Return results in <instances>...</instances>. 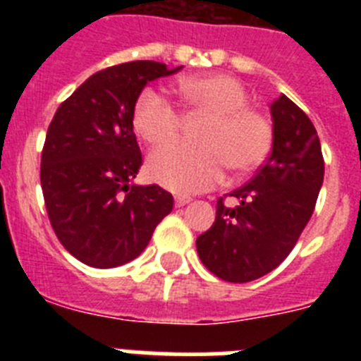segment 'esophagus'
<instances>
[{
	"mask_svg": "<svg viewBox=\"0 0 361 361\" xmlns=\"http://www.w3.org/2000/svg\"><path fill=\"white\" fill-rule=\"evenodd\" d=\"M190 197H175V206H177V208H183V206L190 204Z\"/></svg>",
	"mask_w": 361,
	"mask_h": 361,
	"instance_id": "esophagus-1",
	"label": "esophagus"
}]
</instances>
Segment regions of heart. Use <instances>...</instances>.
Segmentation results:
<instances>
[{"instance_id":"obj_1","label":"heart","mask_w":361,"mask_h":361,"mask_svg":"<svg viewBox=\"0 0 361 361\" xmlns=\"http://www.w3.org/2000/svg\"><path fill=\"white\" fill-rule=\"evenodd\" d=\"M180 94L191 108L209 114L200 145L175 141L148 159L153 183L177 193L206 191L224 180L228 166L247 173L262 164L273 146L269 121L247 108L250 95L237 79L212 73L180 81ZM183 126V116L170 99L146 88L133 108V128L149 145L170 141Z\"/></svg>"}]
</instances>
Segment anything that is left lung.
<instances>
[{"instance_id":"left-lung-1","label":"left lung","mask_w":361,"mask_h":361,"mask_svg":"<svg viewBox=\"0 0 361 361\" xmlns=\"http://www.w3.org/2000/svg\"><path fill=\"white\" fill-rule=\"evenodd\" d=\"M273 148L250 183L216 200L212 228L197 238L202 264L226 282L267 275L286 260L307 226L324 184V157L311 119L291 99L271 103Z\"/></svg>"}]
</instances>
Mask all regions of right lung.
<instances>
[{
  "label": "right lung",
  "instance_id": "right-lung-1",
  "mask_svg": "<svg viewBox=\"0 0 361 361\" xmlns=\"http://www.w3.org/2000/svg\"><path fill=\"white\" fill-rule=\"evenodd\" d=\"M180 68L157 61L110 66L57 108L41 153V188L57 238L86 266L106 269L137 258L173 208L161 186L133 184L142 164L133 108L149 81Z\"/></svg>",
  "mask_w": 361,
  "mask_h": 361
}]
</instances>
